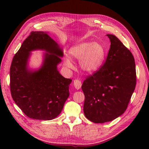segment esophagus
Wrapping results in <instances>:
<instances>
[{
    "label": "esophagus",
    "instance_id": "1",
    "mask_svg": "<svg viewBox=\"0 0 149 149\" xmlns=\"http://www.w3.org/2000/svg\"><path fill=\"white\" fill-rule=\"evenodd\" d=\"M73 84H74V86L75 87V89H77V90H79L80 88H81V85H82L81 81L78 80V79L74 80Z\"/></svg>",
    "mask_w": 149,
    "mask_h": 149
}]
</instances>
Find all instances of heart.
Listing matches in <instances>:
<instances>
[{"label":"heart","mask_w":149,"mask_h":149,"mask_svg":"<svg viewBox=\"0 0 149 149\" xmlns=\"http://www.w3.org/2000/svg\"><path fill=\"white\" fill-rule=\"evenodd\" d=\"M106 49L97 42H82L72 46L69 50V54L73 58L79 60L81 68L85 72L93 73L102 67L106 58ZM66 68L72 69L74 65L68 58L63 59Z\"/></svg>","instance_id":"1"}]
</instances>
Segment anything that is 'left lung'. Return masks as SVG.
Instances as JSON below:
<instances>
[{"label":"left lung","mask_w":149,"mask_h":149,"mask_svg":"<svg viewBox=\"0 0 149 149\" xmlns=\"http://www.w3.org/2000/svg\"><path fill=\"white\" fill-rule=\"evenodd\" d=\"M106 36L111 42L106 61L81 87L84 115L96 123L112 121L125 111L136 83L132 53L115 35Z\"/></svg>","instance_id":"obj_1"}]
</instances>
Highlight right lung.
<instances>
[{"label": "right lung", "mask_w": 149, "mask_h": 149, "mask_svg": "<svg viewBox=\"0 0 149 149\" xmlns=\"http://www.w3.org/2000/svg\"><path fill=\"white\" fill-rule=\"evenodd\" d=\"M43 50L40 68L29 66L31 52ZM63 49L47 32L33 31L15 55L10 68V89L13 99L31 118L50 120L56 118L69 97L72 80L60 74L58 65Z\"/></svg>", "instance_id": "add662e5"}]
</instances>
